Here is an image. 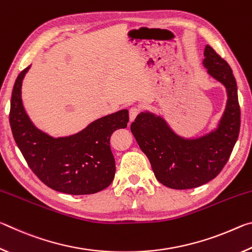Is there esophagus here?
I'll list each match as a JSON object with an SVG mask.
<instances>
[{
  "label": "esophagus",
  "mask_w": 252,
  "mask_h": 252,
  "mask_svg": "<svg viewBox=\"0 0 252 252\" xmlns=\"http://www.w3.org/2000/svg\"><path fill=\"white\" fill-rule=\"evenodd\" d=\"M140 112H141V110L139 108H136V106H133V108H131L129 113H130V121H133L134 119L139 116Z\"/></svg>",
  "instance_id": "1"
}]
</instances>
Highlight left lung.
<instances>
[{
	"label": "left lung",
	"mask_w": 252,
	"mask_h": 252,
	"mask_svg": "<svg viewBox=\"0 0 252 252\" xmlns=\"http://www.w3.org/2000/svg\"><path fill=\"white\" fill-rule=\"evenodd\" d=\"M203 55L208 74L227 91V104L216 129L197 138H183L150 111L141 112L131 123L132 134L158 181L171 189H192L215 179L229 160L240 131L238 89L231 67L210 45H206Z\"/></svg>",
	"instance_id": "obj_1"
}]
</instances>
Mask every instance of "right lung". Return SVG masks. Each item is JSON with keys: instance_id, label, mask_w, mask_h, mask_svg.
<instances>
[{"instance_id": "right-lung-1", "label": "right lung", "mask_w": 252, "mask_h": 252, "mask_svg": "<svg viewBox=\"0 0 252 252\" xmlns=\"http://www.w3.org/2000/svg\"><path fill=\"white\" fill-rule=\"evenodd\" d=\"M31 65L15 80L10 125L29 167L51 189L69 194H92L108 188L116 174L111 134L129 122L126 109L96 119L78 133L54 138L29 118L22 103V82Z\"/></svg>"}]
</instances>
